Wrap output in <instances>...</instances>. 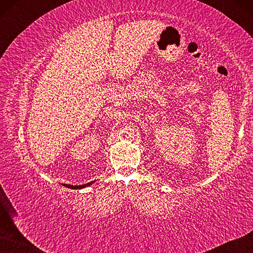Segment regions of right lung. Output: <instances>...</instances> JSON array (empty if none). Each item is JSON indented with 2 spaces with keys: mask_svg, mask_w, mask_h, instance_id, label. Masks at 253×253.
<instances>
[{
  "mask_svg": "<svg viewBox=\"0 0 253 253\" xmlns=\"http://www.w3.org/2000/svg\"><path fill=\"white\" fill-rule=\"evenodd\" d=\"M94 183V181H91V183H87V184H84V185H80V186H73V185H66V184H63V186L69 188V189H74V190H79V189H83V188H86L90 185H92Z\"/></svg>",
  "mask_w": 253,
  "mask_h": 253,
  "instance_id": "add662e5",
  "label": "right lung"
}]
</instances>
